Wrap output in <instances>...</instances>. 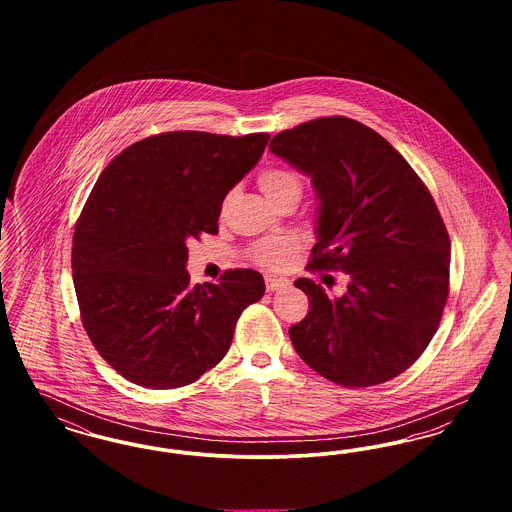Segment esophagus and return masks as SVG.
<instances>
[{
  "label": "esophagus",
  "instance_id": "1",
  "mask_svg": "<svg viewBox=\"0 0 512 512\" xmlns=\"http://www.w3.org/2000/svg\"><path fill=\"white\" fill-rule=\"evenodd\" d=\"M265 286H267V292H278V290H284L286 286H288V282L286 280H282V278H272V276H267L265 278Z\"/></svg>",
  "mask_w": 512,
  "mask_h": 512
}]
</instances>
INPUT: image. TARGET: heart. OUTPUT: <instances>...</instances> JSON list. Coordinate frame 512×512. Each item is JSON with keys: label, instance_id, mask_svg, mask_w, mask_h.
I'll list each match as a JSON object with an SVG mask.
<instances>
[{"label": "heart", "instance_id": "heart-1", "mask_svg": "<svg viewBox=\"0 0 512 512\" xmlns=\"http://www.w3.org/2000/svg\"><path fill=\"white\" fill-rule=\"evenodd\" d=\"M257 182L274 205H278V203H282L284 199H290V197L299 199L301 192H303L301 176L292 169H288V167H278V165L267 167V169L259 172ZM228 197L230 195H226L224 203L228 201ZM295 253H297V242L295 240H292V238H274V240H263V242L253 245L251 251H249V257L259 267L278 270V268L284 267Z\"/></svg>", "mask_w": 512, "mask_h": 512}]
</instances>
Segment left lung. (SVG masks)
<instances>
[{
    "label": "left lung",
    "mask_w": 512,
    "mask_h": 512,
    "mask_svg": "<svg viewBox=\"0 0 512 512\" xmlns=\"http://www.w3.org/2000/svg\"><path fill=\"white\" fill-rule=\"evenodd\" d=\"M268 149L311 176L320 199L309 270L349 274L330 299L309 278V313L290 328L297 355L345 388L405 372L438 330L449 295L451 242L438 205L403 155L347 117L278 132Z\"/></svg>",
    "instance_id": "left-lung-1"
}]
</instances>
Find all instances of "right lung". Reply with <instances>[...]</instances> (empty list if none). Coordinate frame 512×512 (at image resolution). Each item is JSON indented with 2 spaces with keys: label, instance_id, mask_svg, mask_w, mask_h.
I'll return each mask as SVG.
<instances>
[{
  "label": "right lung",
  "instance_id": "add662e5",
  "mask_svg": "<svg viewBox=\"0 0 512 512\" xmlns=\"http://www.w3.org/2000/svg\"><path fill=\"white\" fill-rule=\"evenodd\" d=\"M267 132H163L99 174L73 236L82 326L128 382L172 390L219 365L245 307L265 293L257 270L190 286L188 242L219 232L226 194L261 159Z\"/></svg>",
  "mask_w": 512,
  "mask_h": 512
}]
</instances>
